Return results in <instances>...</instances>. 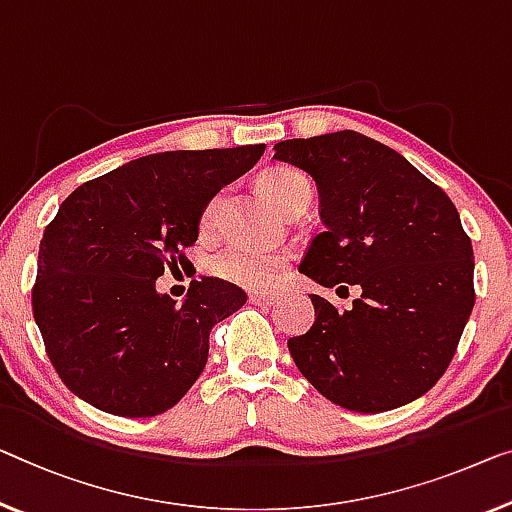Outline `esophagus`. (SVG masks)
<instances>
[{
	"instance_id": "obj_1",
	"label": "esophagus",
	"mask_w": 512,
	"mask_h": 512,
	"mask_svg": "<svg viewBox=\"0 0 512 512\" xmlns=\"http://www.w3.org/2000/svg\"><path fill=\"white\" fill-rule=\"evenodd\" d=\"M248 301L253 303V305H273L278 301V296H273V294H250L248 296Z\"/></svg>"
}]
</instances>
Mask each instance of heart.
I'll return each instance as SVG.
<instances>
[{
    "mask_svg": "<svg viewBox=\"0 0 512 512\" xmlns=\"http://www.w3.org/2000/svg\"><path fill=\"white\" fill-rule=\"evenodd\" d=\"M259 186H262L264 195L276 204V207L285 213L299 202H310V181L303 172L294 170L289 165H276L269 167L262 177H259ZM220 197H213L202 213V227H209L213 223V216L218 211ZM287 257L280 253H266V250H253V248H227L218 253L209 262V269L213 276L223 278L234 285L248 287V289H266L276 285L278 278L285 269Z\"/></svg>",
    "mask_w": 512,
    "mask_h": 512,
    "instance_id": "1",
    "label": "heart"
}]
</instances>
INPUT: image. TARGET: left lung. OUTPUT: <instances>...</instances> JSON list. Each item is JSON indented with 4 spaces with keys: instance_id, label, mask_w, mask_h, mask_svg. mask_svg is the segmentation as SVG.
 I'll return each mask as SVG.
<instances>
[{
    "instance_id": "1",
    "label": "left lung",
    "mask_w": 512,
    "mask_h": 512,
    "mask_svg": "<svg viewBox=\"0 0 512 512\" xmlns=\"http://www.w3.org/2000/svg\"><path fill=\"white\" fill-rule=\"evenodd\" d=\"M308 172L324 230L299 271L361 287L349 310L310 294L315 324L289 338L301 375L349 411L379 414L437 384L474 310V248L444 190L398 151L356 131L278 142Z\"/></svg>"
}]
</instances>
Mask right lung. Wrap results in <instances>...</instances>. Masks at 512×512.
I'll list each match as a JSON object with an SVG mask.
<instances>
[{"label":"right lung","mask_w":512,"mask_h":512,"mask_svg":"<svg viewBox=\"0 0 512 512\" xmlns=\"http://www.w3.org/2000/svg\"><path fill=\"white\" fill-rule=\"evenodd\" d=\"M264 149L142 156L61 202L38 248L32 308L45 352L78 398L114 416L149 418L202 375L211 329L246 303V292L202 278L179 305L156 280L186 262L211 197Z\"/></svg>","instance_id":"add662e5"}]
</instances>
